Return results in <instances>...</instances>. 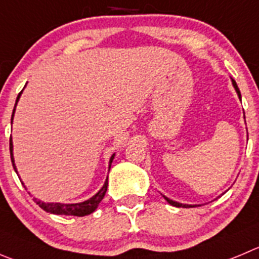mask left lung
Here are the masks:
<instances>
[{
	"mask_svg": "<svg viewBox=\"0 0 259 259\" xmlns=\"http://www.w3.org/2000/svg\"><path fill=\"white\" fill-rule=\"evenodd\" d=\"M231 81H233V85H234V88H235L236 93H238L239 98H241V94H240V91H239V88H238V85H236L235 80H234V79H231ZM165 199H166V200H167V202H168V203H170L171 206H175V207H185V208H188V207H195V206H192V204H183V203H179V202H175V200H172V199H168V198H166V197H165Z\"/></svg>",
	"mask_w": 259,
	"mask_h": 259,
	"instance_id": "obj_1",
	"label": "left lung"
}]
</instances>
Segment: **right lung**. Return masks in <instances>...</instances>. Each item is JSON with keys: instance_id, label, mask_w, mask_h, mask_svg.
<instances>
[{"instance_id": "1", "label": "right lung", "mask_w": 259, "mask_h": 259, "mask_svg": "<svg viewBox=\"0 0 259 259\" xmlns=\"http://www.w3.org/2000/svg\"><path fill=\"white\" fill-rule=\"evenodd\" d=\"M23 92V91H21ZM21 92L19 93L18 98H16V102H15V107H14L13 111V117L11 120L14 118V113H15V108L16 105H18V101L20 98V94ZM13 122V121H11ZM10 154H11V162H13L14 166V170L16 171V166H15V161H14V156H13V141H11V137H10ZM113 157L115 154H112L110 158V166L108 168H111V163L113 161ZM18 174V171H16ZM24 185V184H23ZM107 185H108V178L106 179L105 184L103 187L101 188V190L97 193L96 195H93L92 198H89L88 200H84L81 203H71V204H64V203H45V202H40V200L34 199L37 202L38 206L40 207L42 209H45L46 212H50V213L53 214H66V216H87V214H91L92 212L96 211V208L98 207V204L101 203V200L103 199L106 194V190H107Z\"/></svg>"}]
</instances>
